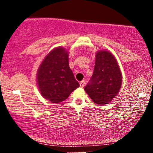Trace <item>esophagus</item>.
I'll list each match as a JSON object with an SVG mask.
<instances>
[{
  "instance_id": "34e87169",
  "label": "esophagus",
  "mask_w": 153,
  "mask_h": 153,
  "mask_svg": "<svg viewBox=\"0 0 153 153\" xmlns=\"http://www.w3.org/2000/svg\"><path fill=\"white\" fill-rule=\"evenodd\" d=\"M85 82L84 81V80H82V81L80 82V86L81 88H83L85 86Z\"/></svg>"
}]
</instances>
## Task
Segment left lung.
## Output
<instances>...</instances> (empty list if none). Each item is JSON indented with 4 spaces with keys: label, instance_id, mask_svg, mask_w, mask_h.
<instances>
[{
    "label": "left lung",
    "instance_id": "obj_1",
    "mask_svg": "<svg viewBox=\"0 0 153 153\" xmlns=\"http://www.w3.org/2000/svg\"><path fill=\"white\" fill-rule=\"evenodd\" d=\"M122 75L115 57L106 50L96 52L94 74L84 90L96 104L112 101L122 87Z\"/></svg>",
    "mask_w": 153,
    "mask_h": 153
}]
</instances>
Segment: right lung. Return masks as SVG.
Instances as JSON below:
<instances>
[{"label": "right lung", "mask_w": 153, "mask_h": 153, "mask_svg": "<svg viewBox=\"0 0 153 153\" xmlns=\"http://www.w3.org/2000/svg\"><path fill=\"white\" fill-rule=\"evenodd\" d=\"M69 52L62 47L47 54L37 71L40 94L52 103H59L80 86L69 67Z\"/></svg>", "instance_id": "add662e5"}]
</instances>
